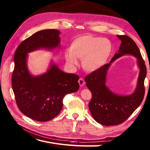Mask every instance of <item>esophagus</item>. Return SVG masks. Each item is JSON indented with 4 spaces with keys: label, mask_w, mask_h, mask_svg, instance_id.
Instances as JSON below:
<instances>
[{
    "label": "esophagus",
    "mask_w": 150,
    "mask_h": 150,
    "mask_svg": "<svg viewBox=\"0 0 150 150\" xmlns=\"http://www.w3.org/2000/svg\"><path fill=\"white\" fill-rule=\"evenodd\" d=\"M79 85H80L81 86H83L85 84V81L82 78H80V79H79Z\"/></svg>",
    "instance_id": "1"
}]
</instances>
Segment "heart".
<instances>
[{"mask_svg": "<svg viewBox=\"0 0 150 150\" xmlns=\"http://www.w3.org/2000/svg\"><path fill=\"white\" fill-rule=\"evenodd\" d=\"M112 50V44L109 39L84 35L72 41L69 51H66L64 57L67 63L72 66L77 65V58L82 60L84 69L92 72L106 63Z\"/></svg>", "mask_w": 150, "mask_h": 150, "instance_id": "1", "label": "heart"}]
</instances>
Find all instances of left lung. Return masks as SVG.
Listing matches in <instances>:
<instances>
[{"label":"left lung","mask_w":150,"mask_h":150,"mask_svg":"<svg viewBox=\"0 0 150 150\" xmlns=\"http://www.w3.org/2000/svg\"><path fill=\"white\" fill-rule=\"evenodd\" d=\"M117 37L122 41L119 52L115 54L109 64H104L84 79L92 95L89 109L93 119L104 126L119 125L124 122L141 104L145 93L146 66L141 52L132 38L127 35H117ZM126 54H132L138 59L140 73L134 93L128 96H120L113 94L106 86V74L110 64Z\"/></svg>","instance_id":"left-lung-1"}]
</instances>
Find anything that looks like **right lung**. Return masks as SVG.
Instances as JSON below:
<instances>
[{"label": "right lung", "mask_w": 150, "mask_h": 150, "mask_svg": "<svg viewBox=\"0 0 150 150\" xmlns=\"http://www.w3.org/2000/svg\"><path fill=\"white\" fill-rule=\"evenodd\" d=\"M60 31H37L19 44L15 53V66L11 77L13 91L18 109L30 119L46 122L58 115L63 98L79 89V77L61 71L52 64L46 73L33 77L27 68L28 53L39 48L52 50L59 45Z\"/></svg>", "instance_id": "add662e5"}]
</instances>
